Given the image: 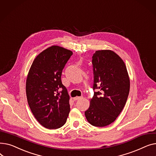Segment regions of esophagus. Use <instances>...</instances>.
Segmentation results:
<instances>
[{
    "instance_id": "obj_1",
    "label": "esophagus",
    "mask_w": 156,
    "mask_h": 156,
    "mask_svg": "<svg viewBox=\"0 0 156 156\" xmlns=\"http://www.w3.org/2000/svg\"><path fill=\"white\" fill-rule=\"evenodd\" d=\"M82 97H74L73 99L74 101H77V100H80L81 99H82Z\"/></svg>"
}]
</instances>
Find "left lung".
Returning a JSON list of instances; mask_svg holds the SVG:
<instances>
[{
	"mask_svg": "<svg viewBox=\"0 0 156 156\" xmlns=\"http://www.w3.org/2000/svg\"><path fill=\"white\" fill-rule=\"evenodd\" d=\"M94 92L85 112L89 123L108 126L116 120L126 102L130 82L125 62L110 50L97 51L92 56Z\"/></svg>",
	"mask_w": 156,
	"mask_h": 156,
	"instance_id": "1",
	"label": "left lung"
}]
</instances>
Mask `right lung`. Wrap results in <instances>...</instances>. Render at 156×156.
Masks as SVG:
<instances>
[{
	"instance_id": "add662e5",
	"label": "right lung",
	"mask_w": 156,
	"mask_h": 156,
	"mask_svg": "<svg viewBox=\"0 0 156 156\" xmlns=\"http://www.w3.org/2000/svg\"><path fill=\"white\" fill-rule=\"evenodd\" d=\"M72 51L53 45L39 54L28 74L26 93L30 108L40 125L57 129L66 122L69 96L61 75Z\"/></svg>"
}]
</instances>
